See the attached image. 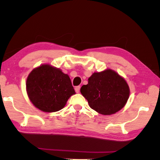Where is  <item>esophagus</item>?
Returning a JSON list of instances; mask_svg holds the SVG:
<instances>
[{
	"label": "esophagus",
	"instance_id": "34e87169",
	"mask_svg": "<svg viewBox=\"0 0 160 160\" xmlns=\"http://www.w3.org/2000/svg\"><path fill=\"white\" fill-rule=\"evenodd\" d=\"M75 90L76 91V93H79V91H80V86H77L75 87Z\"/></svg>",
	"mask_w": 160,
	"mask_h": 160
}]
</instances>
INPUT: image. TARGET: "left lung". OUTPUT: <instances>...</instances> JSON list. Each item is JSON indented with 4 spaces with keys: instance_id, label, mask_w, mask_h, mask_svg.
<instances>
[{
    "instance_id": "obj_1",
    "label": "left lung",
    "mask_w": 160,
    "mask_h": 160,
    "mask_svg": "<svg viewBox=\"0 0 160 160\" xmlns=\"http://www.w3.org/2000/svg\"><path fill=\"white\" fill-rule=\"evenodd\" d=\"M80 91L89 107L104 115L114 114L122 109L130 94L125 79L111 69L93 72L88 79V84L82 86Z\"/></svg>"
}]
</instances>
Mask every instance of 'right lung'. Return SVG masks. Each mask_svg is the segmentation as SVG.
Here are the masks:
<instances>
[{"mask_svg":"<svg viewBox=\"0 0 160 160\" xmlns=\"http://www.w3.org/2000/svg\"><path fill=\"white\" fill-rule=\"evenodd\" d=\"M26 89L33 105L47 113L62 109L70 97L75 94L69 76L49 64L32 70L27 77Z\"/></svg>","mask_w":160,"mask_h":160,"instance_id":"1","label":"right lung"}]
</instances>
